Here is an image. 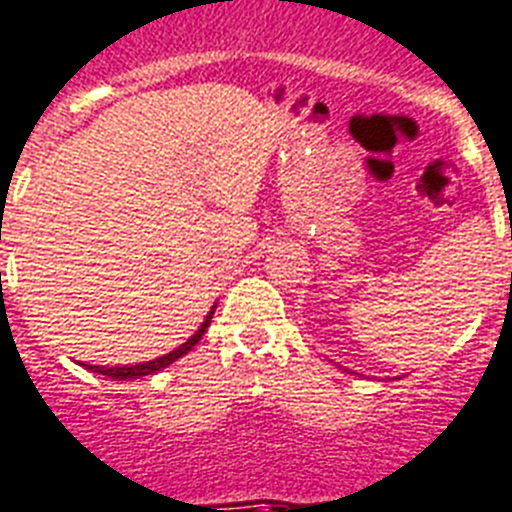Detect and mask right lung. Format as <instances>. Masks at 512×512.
I'll return each mask as SVG.
<instances>
[{
  "instance_id": "add662e5",
  "label": "right lung",
  "mask_w": 512,
  "mask_h": 512,
  "mask_svg": "<svg viewBox=\"0 0 512 512\" xmlns=\"http://www.w3.org/2000/svg\"><path fill=\"white\" fill-rule=\"evenodd\" d=\"M211 316H214V308L209 311V316L204 319V324L198 327V332L193 337H188V342H183L180 348H175L172 353L162 358H154V361H146V363H135V366H86L88 371H94V374H104L109 379H141V377H149V374H156V371L167 369L170 363H175L177 358H183L193 345H196L201 337H204L206 327L211 324Z\"/></svg>"
}]
</instances>
